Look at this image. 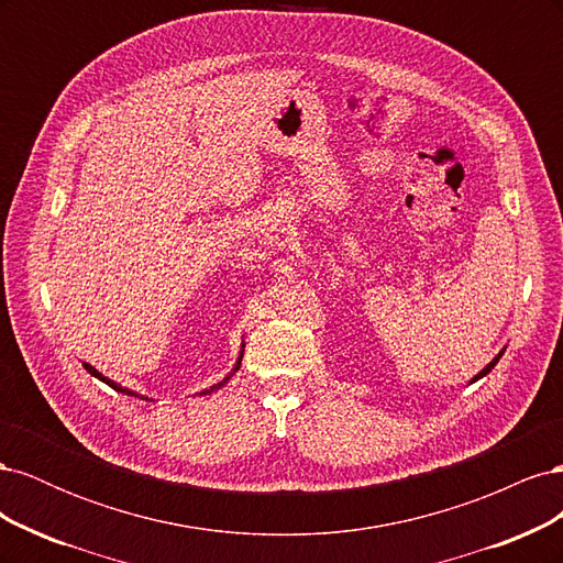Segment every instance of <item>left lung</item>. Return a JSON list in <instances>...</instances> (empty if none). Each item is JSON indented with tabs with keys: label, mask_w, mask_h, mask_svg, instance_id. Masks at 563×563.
<instances>
[{
	"label": "left lung",
	"mask_w": 563,
	"mask_h": 563,
	"mask_svg": "<svg viewBox=\"0 0 563 563\" xmlns=\"http://www.w3.org/2000/svg\"><path fill=\"white\" fill-rule=\"evenodd\" d=\"M503 354H505V347H503V350H500L496 356H493V360H490V362H488V364H486V366H484L479 373H476V376H474L470 383H476V380H482L484 376H488V373L493 371V366H496V364L500 362V356H503Z\"/></svg>",
	"instance_id": "left-lung-1"
}]
</instances>
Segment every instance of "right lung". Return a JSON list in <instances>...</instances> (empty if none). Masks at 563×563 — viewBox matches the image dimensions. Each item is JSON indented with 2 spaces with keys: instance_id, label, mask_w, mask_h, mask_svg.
<instances>
[{
  "instance_id": "obj_1",
  "label": "right lung",
  "mask_w": 563,
  "mask_h": 563,
  "mask_svg": "<svg viewBox=\"0 0 563 563\" xmlns=\"http://www.w3.org/2000/svg\"><path fill=\"white\" fill-rule=\"evenodd\" d=\"M242 356H244V343H242L240 356H236V362H234V366H232V373H230V376H225V378H223V380H220L218 385H213V387H209V389H203V391H201V395H211V391H216V389H220V387H223V385H225V383H228V380H230V378L234 376V373H236V371H240V366H242ZM84 368H87V371L91 373V376H93V378H98V380H103L106 385H110V387H112V389H117V391H122V395H129V397H141V395H139V391H133V389H129V387H122V385H117L114 380L106 378V376H103V373H100L98 368H93L91 364H84ZM141 399H143V397H141Z\"/></svg>"
}]
</instances>
